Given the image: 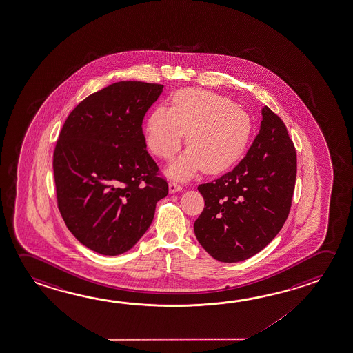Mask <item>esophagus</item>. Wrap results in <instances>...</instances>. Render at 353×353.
Returning a JSON list of instances; mask_svg holds the SVG:
<instances>
[{
  "label": "esophagus",
  "mask_w": 353,
  "mask_h": 353,
  "mask_svg": "<svg viewBox=\"0 0 353 353\" xmlns=\"http://www.w3.org/2000/svg\"><path fill=\"white\" fill-rule=\"evenodd\" d=\"M168 190H170V193H176V192L182 191V187L177 182H170Z\"/></svg>",
  "instance_id": "34e87169"
}]
</instances>
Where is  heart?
<instances>
[{"label":"heart","mask_w":353,"mask_h":353,"mask_svg":"<svg viewBox=\"0 0 353 353\" xmlns=\"http://www.w3.org/2000/svg\"><path fill=\"white\" fill-rule=\"evenodd\" d=\"M185 133L187 150L166 170L174 179H191L202 168L218 174L232 168L249 145L254 121L225 96L185 88L174 93L171 110L159 105L151 112L145 139L154 155L168 160L179 151Z\"/></svg>","instance_id":"b5f03b06"}]
</instances>
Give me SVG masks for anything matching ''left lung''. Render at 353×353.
Listing matches in <instances>:
<instances>
[{"instance_id":"8db88e82","label":"left lung","mask_w":353,"mask_h":353,"mask_svg":"<svg viewBox=\"0 0 353 353\" xmlns=\"http://www.w3.org/2000/svg\"><path fill=\"white\" fill-rule=\"evenodd\" d=\"M296 154L282 119L267 105L260 132L232 171L198 185L204 209L196 240L213 259L240 262L265 249L288 218Z\"/></svg>"}]
</instances>
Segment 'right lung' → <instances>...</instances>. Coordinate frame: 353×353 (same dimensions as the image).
I'll return each mask as SVG.
<instances>
[{
  "label": "right lung",
  "instance_id": "add662e5",
  "mask_svg": "<svg viewBox=\"0 0 353 353\" xmlns=\"http://www.w3.org/2000/svg\"><path fill=\"white\" fill-rule=\"evenodd\" d=\"M162 88L112 83L77 104L59 135L52 159L59 210L72 235L97 254L132 249L168 196L141 128Z\"/></svg>",
  "mask_w": 353,
  "mask_h": 353
}]
</instances>
